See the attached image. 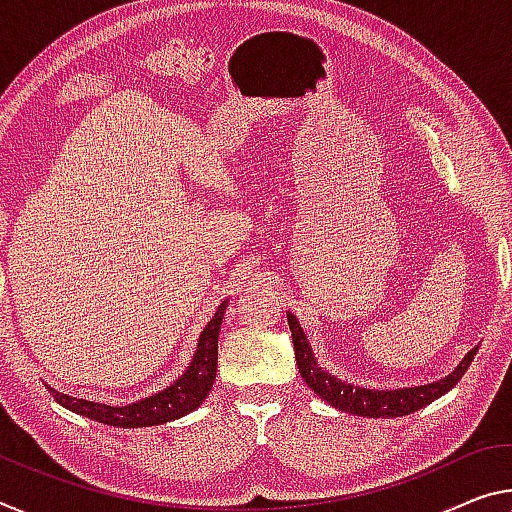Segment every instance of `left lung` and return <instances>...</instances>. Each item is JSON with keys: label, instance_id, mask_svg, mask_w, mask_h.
<instances>
[{"label": "left lung", "instance_id": "left-lung-1", "mask_svg": "<svg viewBox=\"0 0 512 512\" xmlns=\"http://www.w3.org/2000/svg\"><path fill=\"white\" fill-rule=\"evenodd\" d=\"M291 339H294V351H296V362L298 371L307 387L314 389V394H319L323 401L330 403L332 408L348 412V415L355 417H369V419H389V417H403L410 415V412H417L426 408L428 403L440 399L451 387L458 385V380L465 376V371L472 364L474 355L478 353V346L469 351L462 362L453 369L449 376L440 380H433L428 385H415V387H399V389H369L362 385L346 383V380L332 376L314 358V351L310 342H307V335L300 328L298 319L291 312H287Z\"/></svg>", "mask_w": 512, "mask_h": 512}]
</instances>
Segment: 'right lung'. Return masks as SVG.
<instances>
[{
    "instance_id": "right-lung-1",
    "label": "right lung",
    "mask_w": 512,
    "mask_h": 512,
    "mask_svg": "<svg viewBox=\"0 0 512 512\" xmlns=\"http://www.w3.org/2000/svg\"><path fill=\"white\" fill-rule=\"evenodd\" d=\"M227 303H230V300L225 298L223 303L218 305L212 321H209L205 330L200 332L196 353H193L189 367L182 371L180 378H175L166 389H159L157 394L145 396V399L127 405H111L77 399V396L63 394L50 385H45L47 392L54 396L56 403L63 405V408L70 412H75V415L88 417L93 421H100V424L116 428L161 426L168 424V421L189 415V412L200 408L202 401L207 399L209 389H212L216 380L218 332H221Z\"/></svg>"
}]
</instances>
